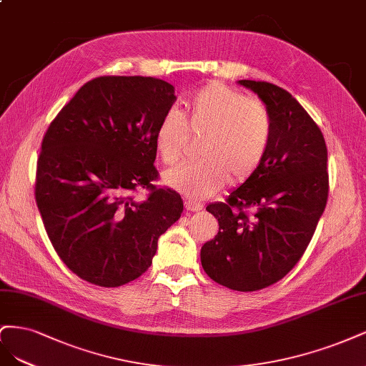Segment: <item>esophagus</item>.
<instances>
[{"mask_svg":"<svg viewBox=\"0 0 366 366\" xmlns=\"http://www.w3.org/2000/svg\"><path fill=\"white\" fill-rule=\"evenodd\" d=\"M184 205H185L187 211H200L204 207L200 202H196V200H192V199H185Z\"/></svg>","mask_w":366,"mask_h":366,"instance_id":"1","label":"esophagus"}]
</instances>
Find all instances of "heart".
Segmentation results:
<instances>
[{"label":"heart","instance_id":"heart-1","mask_svg":"<svg viewBox=\"0 0 366 366\" xmlns=\"http://www.w3.org/2000/svg\"><path fill=\"white\" fill-rule=\"evenodd\" d=\"M188 132L202 135L197 144L200 158L166 172L164 182L192 199H207L228 178L244 181L260 169L272 139V120L263 103L209 81L188 99L184 120L174 112L159 120L153 141L164 164L179 161Z\"/></svg>","mask_w":366,"mask_h":366}]
</instances>
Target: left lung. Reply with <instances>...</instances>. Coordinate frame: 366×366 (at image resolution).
Returning a JSON list of instances; mask_svg holds the SVG:
<instances>
[{"instance_id":"left-lung-1","label":"left lung","mask_w":366,"mask_h":366,"mask_svg":"<svg viewBox=\"0 0 366 366\" xmlns=\"http://www.w3.org/2000/svg\"><path fill=\"white\" fill-rule=\"evenodd\" d=\"M266 104L269 152L252 176L209 204L219 232L200 249L207 275L232 290L255 292L286 277L307 249L328 197L327 146L321 129L286 89L239 80Z\"/></svg>"}]
</instances>
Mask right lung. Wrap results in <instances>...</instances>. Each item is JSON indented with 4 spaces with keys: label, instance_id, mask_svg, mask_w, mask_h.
I'll list each match as a JSON object with an SVG mask.
<instances>
[{
    "label": "right lung",
    "instance_id": "right-lung-1",
    "mask_svg": "<svg viewBox=\"0 0 366 366\" xmlns=\"http://www.w3.org/2000/svg\"><path fill=\"white\" fill-rule=\"evenodd\" d=\"M161 79L102 76L81 86L44 135L34 197L57 255L81 280L119 287L143 275L159 235L184 211L158 188L155 129L174 103ZM146 187L144 201L133 193Z\"/></svg>",
    "mask_w": 366,
    "mask_h": 366
}]
</instances>
